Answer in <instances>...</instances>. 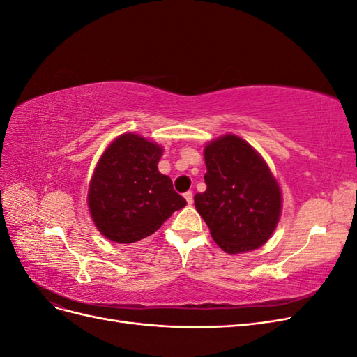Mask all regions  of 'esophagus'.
<instances>
[{
	"mask_svg": "<svg viewBox=\"0 0 357 357\" xmlns=\"http://www.w3.org/2000/svg\"><path fill=\"white\" fill-rule=\"evenodd\" d=\"M185 199L188 201L189 205L193 204V195H192V192H186V193H185Z\"/></svg>",
	"mask_w": 357,
	"mask_h": 357,
	"instance_id": "esophagus-1",
	"label": "esophagus"
}]
</instances>
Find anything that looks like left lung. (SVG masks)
<instances>
[{"mask_svg": "<svg viewBox=\"0 0 357 357\" xmlns=\"http://www.w3.org/2000/svg\"><path fill=\"white\" fill-rule=\"evenodd\" d=\"M204 159L207 189L193 199L213 240L229 255L264 245L282 214V190L264 158L226 134L205 146Z\"/></svg>", "mask_w": 357, "mask_h": 357, "instance_id": "8db88e82", "label": "left lung"}]
</instances>
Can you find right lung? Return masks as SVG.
I'll return each instance as SVG.
<instances>
[{"instance_id": "obj_1", "label": "right lung", "mask_w": 357, "mask_h": 357, "mask_svg": "<svg viewBox=\"0 0 357 357\" xmlns=\"http://www.w3.org/2000/svg\"><path fill=\"white\" fill-rule=\"evenodd\" d=\"M160 146L142 135H119L105 149L89 183L91 218L105 238L131 244L155 234L186 199L160 174Z\"/></svg>"}]
</instances>
